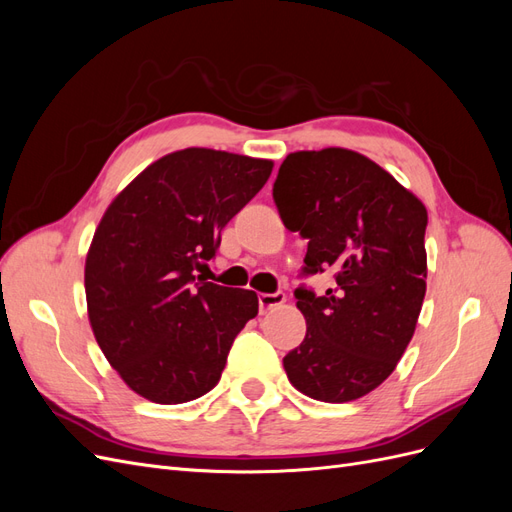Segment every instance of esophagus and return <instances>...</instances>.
I'll use <instances>...</instances> for the list:
<instances>
[{"label": "esophagus", "mask_w": 512, "mask_h": 512, "mask_svg": "<svg viewBox=\"0 0 512 512\" xmlns=\"http://www.w3.org/2000/svg\"><path fill=\"white\" fill-rule=\"evenodd\" d=\"M286 301V294L284 292H262L258 294V303H260V312H267V309L275 307V305H282Z\"/></svg>", "instance_id": "obj_1"}]
</instances>
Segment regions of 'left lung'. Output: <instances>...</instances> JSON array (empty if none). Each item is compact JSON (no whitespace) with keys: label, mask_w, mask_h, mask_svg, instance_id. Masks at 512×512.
<instances>
[{"label":"left lung","mask_w":512,"mask_h":512,"mask_svg":"<svg viewBox=\"0 0 512 512\" xmlns=\"http://www.w3.org/2000/svg\"><path fill=\"white\" fill-rule=\"evenodd\" d=\"M284 226L307 243L303 273L333 271L324 297L297 288L307 333L284 356L303 395L346 404L393 374L427 290V209L361 153H288L273 185Z\"/></svg>","instance_id":"1"}]
</instances>
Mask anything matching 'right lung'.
I'll return each instance as SVG.
<instances>
[{
    "instance_id": "obj_1",
    "label": "right lung",
    "mask_w": 512,
    "mask_h": 512,
    "mask_svg": "<svg viewBox=\"0 0 512 512\" xmlns=\"http://www.w3.org/2000/svg\"><path fill=\"white\" fill-rule=\"evenodd\" d=\"M273 162L190 147L149 164L104 211L85 260L91 331L106 361L153 404H185L220 382L258 314L254 290L194 284L224 226L271 177Z\"/></svg>"
}]
</instances>
